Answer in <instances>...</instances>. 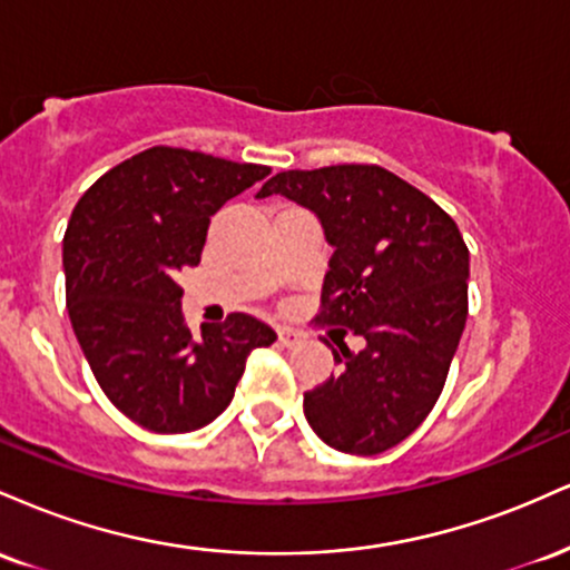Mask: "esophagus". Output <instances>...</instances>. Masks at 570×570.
<instances>
[{
  "mask_svg": "<svg viewBox=\"0 0 570 570\" xmlns=\"http://www.w3.org/2000/svg\"><path fill=\"white\" fill-rule=\"evenodd\" d=\"M278 343L284 345V348H294L297 343H303V335L294 330H278Z\"/></svg>",
  "mask_w": 570,
  "mask_h": 570,
  "instance_id": "1",
  "label": "esophagus"
}]
</instances>
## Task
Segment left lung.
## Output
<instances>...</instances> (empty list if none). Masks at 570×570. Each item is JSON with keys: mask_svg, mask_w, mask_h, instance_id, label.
<instances>
[{"mask_svg": "<svg viewBox=\"0 0 570 570\" xmlns=\"http://www.w3.org/2000/svg\"><path fill=\"white\" fill-rule=\"evenodd\" d=\"M276 193L316 212L335 246L316 324L337 326L343 370L305 391V417L340 453L377 455L442 394L466 326L469 248L448 212L381 166L281 171L257 198ZM348 328L368 340L364 352L334 337Z\"/></svg>", "mask_w": 570, "mask_h": 570, "instance_id": "left-lung-1", "label": "left lung"}]
</instances>
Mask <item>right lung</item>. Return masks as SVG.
Returning <instances> with one entry per match:
<instances>
[{
    "label": "right lung",
    "instance_id": "add662e5",
    "mask_svg": "<svg viewBox=\"0 0 570 570\" xmlns=\"http://www.w3.org/2000/svg\"><path fill=\"white\" fill-rule=\"evenodd\" d=\"M271 174L181 147H149L77 200L63 235L67 311L98 385L158 434L212 423L233 402L246 356L276 340L244 313L185 326L179 276L200 263L212 217Z\"/></svg>",
    "mask_w": 570,
    "mask_h": 570
}]
</instances>
